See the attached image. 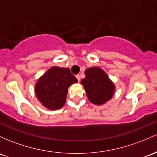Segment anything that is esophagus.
<instances>
[{
	"label": "esophagus",
	"instance_id": "1",
	"mask_svg": "<svg viewBox=\"0 0 157 157\" xmlns=\"http://www.w3.org/2000/svg\"><path fill=\"white\" fill-rule=\"evenodd\" d=\"M76 78L77 79V80H78V82H80V75H76Z\"/></svg>",
	"mask_w": 157,
	"mask_h": 157
}]
</instances>
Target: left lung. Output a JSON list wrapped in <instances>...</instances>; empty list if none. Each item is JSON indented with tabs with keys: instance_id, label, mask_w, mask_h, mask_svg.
<instances>
[{
	"instance_id": "8db88e82",
	"label": "left lung",
	"mask_w": 157,
	"mask_h": 157,
	"mask_svg": "<svg viewBox=\"0 0 157 157\" xmlns=\"http://www.w3.org/2000/svg\"><path fill=\"white\" fill-rule=\"evenodd\" d=\"M85 75L80 83L83 86L88 99L92 104L101 106L113 98L115 86L102 68H89L85 71Z\"/></svg>"
}]
</instances>
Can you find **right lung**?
<instances>
[{
	"instance_id": "right-lung-1",
	"label": "right lung",
	"mask_w": 157,
	"mask_h": 157,
	"mask_svg": "<svg viewBox=\"0 0 157 157\" xmlns=\"http://www.w3.org/2000/svg\"><path fill=\"white\" fill-rule=\"evenodd\" d=\"M78 82L68 68L53 66L38 79L35 94L42 106L57 110L64 106L68 89Z\"/></svg>"
}]
</instances>
